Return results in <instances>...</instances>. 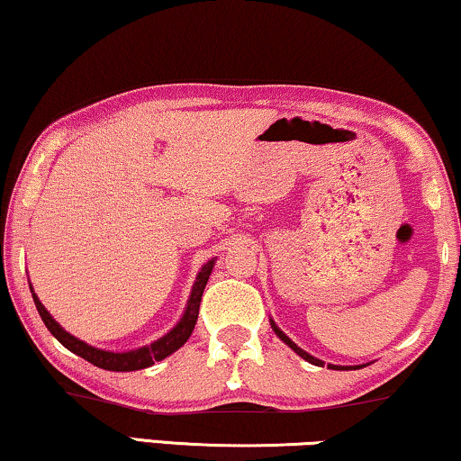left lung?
<instances>
[{"mask_svg":"<svg viewBox=\"0 0 461 461\" xmlns=\"http://www.w3.org/2000/svg\"><path fill=\"white\" fill-rule=\"evenodd\" d=\"M271 328H273V330H275V334H277V337H279V339H282L285 345H288V348H292V349H294V351H296V354L303 357V360H307V362H311V364H315V366H324V362H321V360H318V357H313V356H311V354H307V351H304V349H301V348H298V345L294 343V340H292V339H288V337H285V334H284L282 330H279V328H277V324H275V321H273V320H271ZM328 368H332V370H349L351 366H334V364H328ZM354 368H362V366H354Z\"/></svg>","mask_w":461,"mask_h":461,"instance_id":"1","label":"left lung"}]
</instances>
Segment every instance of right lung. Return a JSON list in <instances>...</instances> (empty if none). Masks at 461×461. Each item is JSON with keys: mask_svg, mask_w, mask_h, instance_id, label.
<instances>
[{"mask_svg": "<svg viewBox=\"0 0 461 461\" xmlns=\"http://www.w3.org/2000/svg\"><path fill=\"white\" fill-rule=\"evenodd\" d=\"M213 265H216V260L212 258V260H207V265L201 267L199 275H196V282L193 285V292H190L186 311H184L182 320L177 321L176 328H171L165 337H160L158 340H154V343H150V345H143V348H140V349L121 351V354H118V351L113 354V351L97 349V348H93V345L85 343V340L71 337V334L68 330H63L61 324H59V321L52 318L50 313H48L46 307L40 303V298L33 292L32 285H29V288H32V292H33V303H35V309H38L41 321H44L52 337H55L59 343L63 345V348H68L71 354L85 357L86 362H91V364H95V366H99L104 370L129 373V370H141V368L152 366L154 362L165 360L167 356H171L173 351L182 348V345L190 339V334H193V330H194L196 318H199L203 290H205L207 279H209V275H212Z\"/></svg>", "mask_w": 461, "mask_h": 461, "instance_id": "1", "label": "right lung"}]
</instances>
